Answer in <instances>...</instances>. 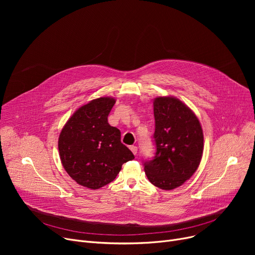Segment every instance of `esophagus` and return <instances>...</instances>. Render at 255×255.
Here are the masks:
<instances>
[{
    "mask_svg": "<svg viewBox=\"0 0 255 255\" xmlns=\"http://www.w3.org/2000/svg\"><path fill=\"white\" fill-rule=\"evenodd\" d=\"M130 150L132 151V153L134 155L137 154V146L136 145H130Z\"/></svg>",
    "mask_w": 255,
    "mask_h": 255,
    "instance_id": "1",
    "label": "esophagus"
}]
</instances>
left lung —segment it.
<instances>
[{"label":"left lung","mask_w":255,"mask_h":255,"mask_svg":"<svg viewBox=\"0 0 255 255\" xmlns=\"http://www.w3.org/2000/svg\"><path fill=\"white\" fill-rule=\"evenodd\" d=\"M155 157L145 161L149 181L171 190L189 180L204 151V133L195 114L181 100L167 96L154 99Z\"/></svg>","instance_id":"8db88e82"}]
</instances>
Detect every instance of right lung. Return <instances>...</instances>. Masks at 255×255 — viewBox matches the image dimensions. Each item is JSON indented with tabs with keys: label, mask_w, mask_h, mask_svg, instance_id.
I'll list each match as a JSON object with an SVG mask.
<instances>
[{
	"label": "right lung",
	"mask_w": 255,
	"mask_h": 255,
	"mask_svg": "<svg viewBox=\"0 0 255 255\" xmlns=\"http://www.w3.org/2000/svg\"><path fill=\"white\" fill-rule=\"evenodd\" d=\"M116 99L100 97L71 116L59 136L61 162L79 185L99 189L113 182L134 155L121 142V131L107 122Z\"/></svg>",
	"instance_id": "right-lung-1"
}]
</instances>
